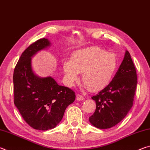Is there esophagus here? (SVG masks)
I'll return each mask as SVG.
<instances>
[{
	"label": "esophagus",
	"instance_id": "obj_1",
	"mask_svg": "<svg viewBox=\"0 0 150 150\" xmlns=\"http://www.w3.org/2000/svg\"><path fill=\"white\" fill-rule=\"evenodd\" d=\"M76 99H77V100H78V101L83 100V99H84V97H83V96L81 95H77V96H76Z\"/></svg>",
	"mask_w": 150,
	"mask_h": 150
}]
</instances>
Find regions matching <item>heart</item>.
<instances>
[{
  "instance_id": "heart-1",
  "label": "heart",
  "mask_w": 150,
  "mask_h": 150,
  "mask_svg": "<svg viewBox=\"0 0 150 150\" xmlns=\"http://www.w3.org/2000/svg\"><path fill=\"white\" fill-rule=\"evenodd\" d=\"M118 67L117 56L99 47H90L73 52L70 60L63 63L66 85L72 87L81 80L92 92L105 88L115 77Z\"/></svg>"
}]
</instances>
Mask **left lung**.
<instances>
[{"label": "left lung", "mask_w": 150, "mask_h": 150, "mask_svg": "<svg viewBox=\"0 0 150 150\" xmlns=\"http://www.w3.org/2000/svg\"><path fill=\"white\" fill-rule=\"evenodd\" d=\"M137 86L136 67L130 53L126 51L124 59L110 84L92 99L96 110L89 122L99 129L115 126L125 118L133 106Z\"/></svg>", "instance_id": "1"}]
</instances>
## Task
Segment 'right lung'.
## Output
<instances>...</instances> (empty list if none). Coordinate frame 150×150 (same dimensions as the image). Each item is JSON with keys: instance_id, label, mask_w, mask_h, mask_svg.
Here are the masks:
<instances>
[{"instance_id": "add662e5", "label": "right lung", "mask_w": 150, "mask_h": 150, "mask_svg": "<svg viewBox=\"0 0 150 150\" xmlns=\"http://www.w3.org/2000/svg\"><path fill=\"white\" fill-rule=\"evenodd\" d=\"M46 38L37 40L22 53L13 75L14 103L26 122L33 128L47 130L63 118L66 108L74 102L71 88L59 85L52 77H40L32 68V57L50 46Z\"/></svg>"}]
</instances>
